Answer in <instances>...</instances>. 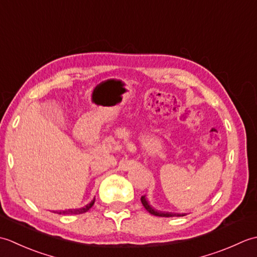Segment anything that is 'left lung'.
Returning a JSON list of instances; mask_svg holds the SVG:
<instances>
[{
  "instance_id": "8db88e82",
  "label": "left lung",
  "mask_w": 257,
  "mask_h": 257,
  "mask_svg": "<svg viewBox=\"0 0 257 257\" xmlns=\"http://www.w3.org/2000/svg\"><path fill=\"white\" fill-rule=\"evenodd\" d=\"M141 203L145 206V209L148 211L150 214L156 215V216H163V217H172V216H184V213H172V212H162V211H157L156 209H154L150 204L148 200H147L146 195L141 196Z\"/></svg>"
}]
</instances>
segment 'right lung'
I'll list each match as a JSON object with an SVG mask.
<instances>
[{
	"mask_svg": "<svg viewBox=\"0 0 257 257\" xmlns=\"http://www.w3.org/2000/svg\"><path fill=\"white\" fill-rule=\"evenodd\" d=\"M94 203H95V199L92 200L90 203L87 204L86 206L80 207V209H75V210L69 209V210H65V211H54V212L57 213V214H81V213H85V212L88 211L90 207L94 205Z\"/></svg>",
	"mask_w": 257,
	"mask_h": 257,
	"instance_id": "obj_1",
	"label": "right lung"
}]
</instances>
